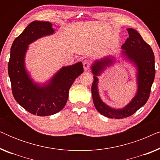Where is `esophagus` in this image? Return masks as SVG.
Listing matches in <instances>:
<instances>
[{"label": "esophagus", "instance_id": "esophagus-1", "mask_svg": "<svg viewBox=\"0 0 160 160\" xmlns=\"http://www.w3.org/2000/svg\"><path fill=\"white\" fill-rule=\"evenodd\" d=\"M83 66H84V71H88L89 67H90V61L89 60H84V62H83Z\"/></svg>", "mask_w": 160, "mask_h": 160}]
</instances>
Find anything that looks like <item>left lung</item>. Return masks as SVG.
<instances>
[{"label": "left lung", "mask_w": 160, "mask_h": 160, "mask_svg": "<svg viewBox=\"0 0 160 160\" xmlns=\"http://www.w3.org/2000/svg\"><path fill=\"white\" fill-rule=\"evenodd\" d=\"M129 38L122 46V54L128 60L133 63L137 68L136 95L123 108L116 109L104 103L100 99L98 92V83L99 76L107 67L113 65V57H105L96 60L91 69L94 75L92 84V95L96 109L100 114L111 119H123L130 117L144 106L149 98L152 84L155 76L154 55L152 49L142 38L141 35L132 28L127 29Z\"/></svg>", "instance_id": "8db88e82"}]
</instances>
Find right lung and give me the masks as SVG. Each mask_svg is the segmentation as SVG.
I'll return each mask as SVG.
<instances>
[{
	"label": "right lung",
	"mask_w": 160,
	"mask_h": 160,
	"mask_svg": "<svg viewBox=\"0 0 160 160\" xmlns=\"http://www.w3.org/2000/svg\"><path fill=\"white\" fill-rule=\"evenodd\" d=\"M54 30L49 22L33 21L15 38L11 47L8 65L12 94L20 106L34 115H53L64 108L69 89L74 81L84 72L82 62L62 67L49 82L42 85L34 82L26 71L25 57L30 43Z\"/></svg>",
	"instance_id": "add662e5"
}]
</instances>
